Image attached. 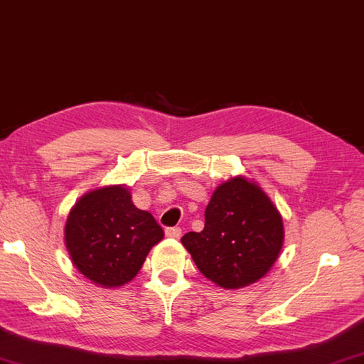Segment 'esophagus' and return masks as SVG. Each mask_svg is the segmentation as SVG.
<instances>
[{"instance_id":"obj_1","label":"esophagus","mask_w":364,"mask_h":364,"mask_svg":"<svg viewBox=\"0 0 364 364\" xmlns=\"http://www.w3.org/2000/svg\"><path fill=\"white\" fill-rule=\"evenodd\" d=\"M165 235L170 237V239H180L181 229L180 228H167L165 229Z\"/></svg>"}]
</instances>
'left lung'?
Returning a JSON list of instances; mask_svg holds the SVG:
<instances>
[{
    "label": "left lung",
    "instance_id": "left-lung-1",
    "mask_svg": "<svg viewBox=\"0 0 364 364\" xmlns=\"http://www.w3.org/2000/svg\"><path fill=\"white\" fill-rule=\"evenodd\" d=\"M285 230L275 203L245 176L221 183L205 210L200 232L183 235L200 274L226 289L245 288L272 269Z\"/></svg>",
    "mask_w": 364,
    "mask_h": 364
}]
</instances>
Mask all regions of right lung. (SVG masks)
<instances>
[{"mask_svg": "<svg viewBox=\"0 0 364 364\" xmlns=\"http://www.w3.org/2000/svg\"><path fill=\"white\" fill-rule=\"evenodd\" d=\"M164 230L149 211L136 208L124 184L89 191L73 205L65 245L73 266L103 288H117L140 272Z\"/></svg>", "mask_w": 364, "mask_h": 364, "instance_id": "1", "label": "right lung"}]
</instances>
